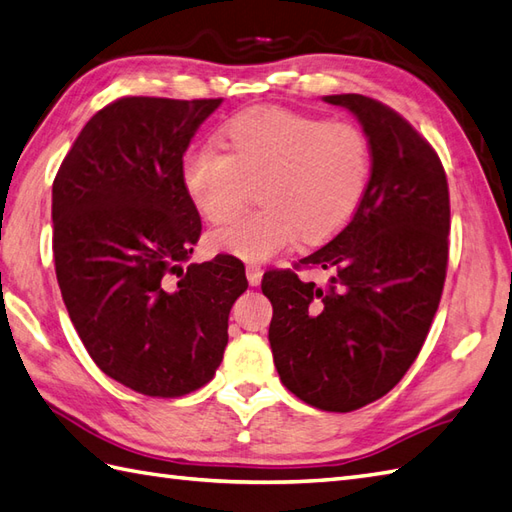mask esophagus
I'll use <instances>...</instances> for the list:
<instances>
[{
	"label": "esophagus",
	"instance_id": "1",
	"mask_svg": "<svg viewBox=\"0 0 512 512\" xmlns=\"http://www.w3.org/2000/svg\"><path fill=\"white\" fill-rule=\"evenodd\" d=\"M247 280L252 287L260 285V280H263V269H260V265H256V263L247 265Z\"/></svg>",
	"mask_w": 512,
	"mask_h": 512
}]
</instances>
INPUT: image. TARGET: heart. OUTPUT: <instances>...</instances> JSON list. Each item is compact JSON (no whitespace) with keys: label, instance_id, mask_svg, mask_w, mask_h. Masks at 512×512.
Segmentation results:
<instances>
[{"label":"heart","instance_id":"1","mask_svg":"<svg viewBox=\"0 0 512 512\" xmlns=\"http://www.w3.org/2000/svg\"><path fill=\"white\" fill-rule=\"evenodd\" d=\"M212 144L184 157L181 179L212 223H227L256 195L260 206L212 232L214 247L265 260L295 243L337 234L357 212L372 175V149L357 124L326 122L287 109H254Z\"/></svg>","mask_w":512,"mask_h":512}]
</instances>
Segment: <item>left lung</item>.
Masks as SVG:
<instances>
[{
    "instance_id": "obj_1",
    "label": "left lung",
    "mask_w": 512,
    "mask_h": 512,
    "mask_svg": "<svg viewBox=\"0 0 512 512\" xmlns=\"http://www.w3.org/2000/svg\"><path fill=\"white\" fill-rule=\"evenodd\" d=\"M355 116L372 175L355 217L302 267L328 285L271 269L269 344L280 381L324 412H352L388 394L410 370L438 311L449 258V186L431 144L383 102L324 96Z\"/></svg>"
}]
</instances>
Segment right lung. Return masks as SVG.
<instances>
[{"mask_svg": "<svg viewBox=\"0 0 512 512\" xmlns=\"http://www.w3.org/2000/svg\"><path fill=\"white\" fill-rule=\"evenodd\" d=\"M221 102H111L52 184L54 267L70 320L96 366L146 396H184L214 377L227 317L247 289L234 256L188 263L201 219L181 166Z\"/></svg>", "mask_w": 512, "mask_h": 512, "instance_id": "add662e5", "label": "right lung"}]
</instances>
